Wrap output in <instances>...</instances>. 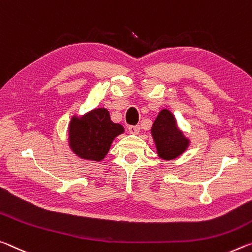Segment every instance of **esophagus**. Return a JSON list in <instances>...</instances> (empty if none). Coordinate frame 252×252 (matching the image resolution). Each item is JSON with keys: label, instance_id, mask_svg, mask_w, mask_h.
<instances>
[{"label": "esophagus", "instance_id": "34e87169", "mask_svg": "<svg viewBox=\"0 0 252 252\" xmlns=\"http://www.w3.org/2000/svg\"><path fill=\"white\" fill-rule=\"evenodd\" d=\"M139 130H141V127L139 126H129L128 127V131L133 135H137L139 133Z\"/></svg>", "mask_w": 252, "mask_h": 252}]
</instances>
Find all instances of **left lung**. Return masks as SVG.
Masks as SVG:
<instances>
[{
	"instance_id": "8db88e82",
	"label": "left lung",
	"mask_w": 252,
	"mask_h": 252,
	"mask_svg": "<svg viewBox=\"0 0 252 252\" xmlns=\"http://www.w3.org/2000/svg\"><path fill=\"white\" fill-rule=\"evenodd\" d=\"M156 152L162 159L171 160L182 155L188 150L189 139L177 126L176 119L170 110L162 109L151 129Z\"/></svg>"
}]
</instances>
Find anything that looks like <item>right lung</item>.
Masks as SVG:
<instances>
[{
	"mask_svg": "<svg viewBox=\"0 0 252 252\" xmlns=\"http://www.w3.org/2000/svg\"><path fill=\"white\" fill-rule=\"evenodd\" d=\"M124 131L121 124L111 122L106 108H94L82 116L71 117L68 126L69 147L81 159L101 162L114 139Z\"/></svg>",
	"mask_w": 252,
	"mask_h": 252,
	"instance_id": "obj_1",
	"label": "right lung"
}]
</instances>
